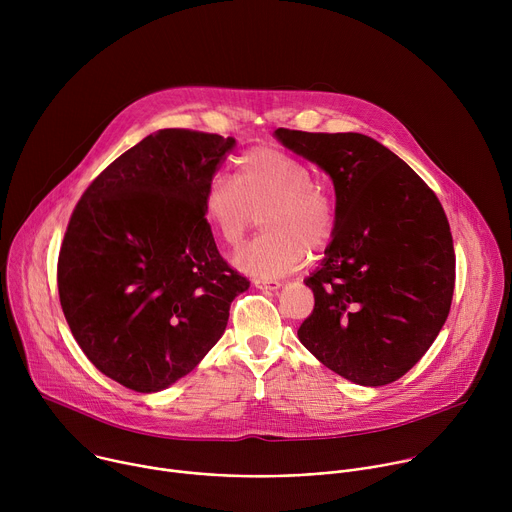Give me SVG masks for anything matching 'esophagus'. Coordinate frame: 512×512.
I'll list each match as a JSON object with an SVG mask.
<instances>
[{
    "mask_svg": "<svg viewBox=\"0 0 512 512\" xmlns=\"http://www.w3.org/2000/svg\"><path fill=\"white\" fill-rule=\"evenodd\" d=\"M253 283H255V287L265 289V291H277L281 287V283L275 279H255Z\"/></svg>",
    "mask_w": 512,
    "mask_h": 512,
    "instance_id": "1",
    "label": "esophagus"
}]
</instances>
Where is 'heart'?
Here are the masks:
<instances>
[{
	"label": "heart",
	"instance_id": "b5f03b06",
	"mask_svg": "<svg viewBox=\"0 0 512 512\" xmlns=\"http://www.w3.org/2000/svg\"><path fill=\"white\" fill-rule=\"evenodd\" d=\"M267 231L235 255V265L259 279H273L298 269L308 247L324 249L336 227L332 196L314 184V174L300 158L257 148L237 162L235 182L214 176L202 194L206 223L225 245H239L255 216Z\"/></svg>",
	"mask_w": 512,
	"mask_h": 512
}]
</instances>
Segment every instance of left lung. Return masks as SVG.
<instances>
[{"label": "left lung", "mask_w": 512, "mask_h": 512, "mask_svg": "<svg viewBox=\"0 0 512 512\" xmlns=\"http://www.w3.org/2000/svg\"><path fill=\"white\" fill-rule=\"evenodd\" d=\"M287 150L322 168L336 192V227L304 279L314 312L300 342L336 375L364 387L401 379L450 314L456 255L433 190L362 133L275 129Z\"/></svg>", "instance_id": "obj_1"}]
</instances>
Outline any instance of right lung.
Returning <instances> with one entry per match:
<instances>
[{"label": "right lung", "instance_id": "obj_1", "mask_svg": "<svg viewBox=\"0 0 512 512\" xmlns=\"http://www.w3.org/2000/svg\"><path fill=\"white\" fill-rule=\"evenodd\" d=\"M235 137L160 129L85 190L58 255L72 336L109 379L168 389L225 334L249 279L216 249L202 194Z\"/></svg>", "mask_w": 512, "mask_h": 512}]
</instances>
